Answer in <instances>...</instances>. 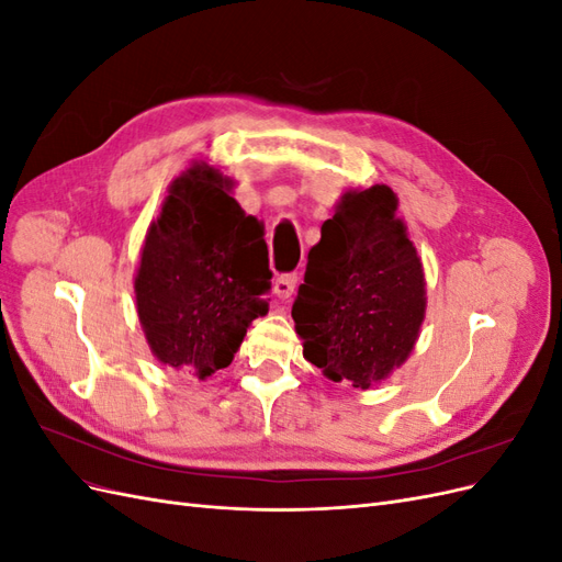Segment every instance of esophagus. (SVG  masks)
<instances>
[{
  "mask_svg": "<svg viewBox=\"0 0 562 562\" xmlns=\"http://www.w3.org/2000/svg\"><path fill=\"white\" fill-rule=\"evenodd\" d=\"M295 283H297V277L295 274H279L277 281H274V293L285 300L291 297L293 291H295Z\"/></svg>",
  "mask_w": 562,
  "mask_h": 562,
  "instance_id": "obj_1",
  "label": "esophagus"
}]
</instances>
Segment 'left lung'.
Segmentation results:
<instances>
[{
	"instance_id": "left-lung-1",
	"label": "left lung",
	"mask_w": 562,
	"mask_h": 562,
	"mask_svg": "<svg viewBox=\"0 0 562 562\" xmlns=\"http://www.w3.org/2000/svg\"><path fill=\"white\" fill-rule=\"evenodd\" d=\"M386 184L347 192L307 255L293 304L304 359L370 389L411 356L427 307L424 271Z\"/></svg>"
}]
</instances>
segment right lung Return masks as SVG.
<instances>
[{
    "instance_id": "right-lung-1",
    "label": "right lung",
    "mask_w": 562,
    "mask_h": 562,
    "mask_svg": "<svg viewBox=\"0 0 562 562\" xmlns=\"http://www.w3.org/2000/svg\"><path fill=\"white\" fill-rule=\"evenodd\" d=\"M229 187L206 164L173 180L135 277L151 351L199 380L227 368L252 318L269 310L265 227L229 196Z\"/></svg>"
}]
</instances>
